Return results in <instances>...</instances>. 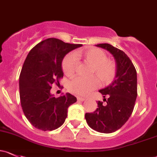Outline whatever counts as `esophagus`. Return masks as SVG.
Instances as JSON below:
<instances>
[{"label":"esophagus","mask_w":157,"mask_h":157,"mask_svg":"<svg viewBox=\"0 0 157 157\" xmlns=\"http://www.w3.org/2000/svg\"><path fill=\"white\" fill-rule=\"evenodd\" d=\"M77 100L80 101H83L86 100V98H83V97H80V96H77Z\"/></svg>","instance_id":"34e87169"}]
</instances>
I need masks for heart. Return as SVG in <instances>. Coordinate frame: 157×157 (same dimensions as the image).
Instances as JSON below:
<instances>
[{"label":"heart","instance_id":"1","mask_svg":"<svg viewBox=\"0 0 157 157\" xmlns=\"http://www.w3.org/2000/svg\"><path fill=\"white\" fill-rule=\"evenodd\" d=\"M79 57L92 65V72L96 74L102 83L108 84L113 80L116 74V65L113 61L107 59L105 51L98 48H90L75 54H68L62 62V70L65 74L73 75L78 65ZM98 84V80L95 77L90 78L76 77L70 81L68 89L74 94L86 95L96 89Z\"/></svg>","mask_w":157,"mask_h":157}]
</instances>
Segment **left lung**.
<instances>
[{
  "instance_id": "1",
  "label": "left lung",
  "mask_w": 157,
  "mask_h": 157,
  "mask_svg": "<svg viewBox=\"0 0 157 157\" xmlns=\"http://www.w3.org/2000/svg\"><path fill=\"white\" fill-rule=\"evenodd\" d=\"M96 47L108 50L116 62V74L111 83L99 92L109 95L107 105L98 101V108L93 113H86L89 126L101 133H111L121 128L131 116L137 98V72L134 65L123 51L109 44Z\"/></svg>"
}]
</instances>
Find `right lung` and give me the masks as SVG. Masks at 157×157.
<instances>
[{
    "label": "right lung",
    "mask_w": 157,
    "mask_h": 157,
    "mask_svg": "<svg viewBox=\"0 0 157 157\" xmlns=\"http://www.w3.org/2000/svg\"><path fill=\"white\" fill-rule=\"evenodd\" d=\"M56 38L37 44L28 54L19 76V95L25 116L31 124L43 131H52L62 126L67 108L77 101L70 93L55 98L52 84L63 77L62 61L71 51L82 47Z\"/></svg>",
    "instance_id": "1"
}]
</instances>
